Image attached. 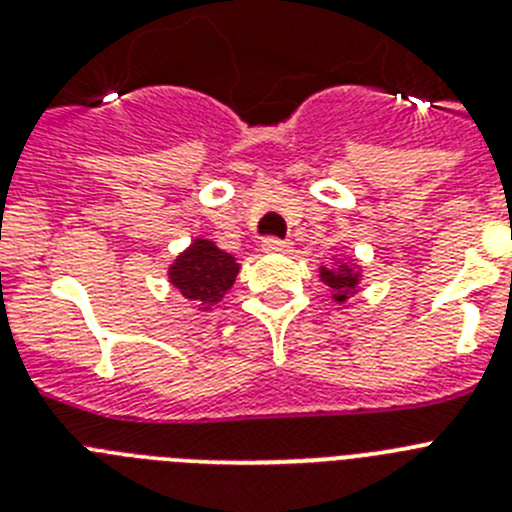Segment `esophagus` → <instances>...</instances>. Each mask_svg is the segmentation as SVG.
Listing matches in <instances>:
<instances>
[{"label": "esophagus", "instance_id": "obj_1", "mask_svg": "<svg viewBox=\"0 0 512 512\" xmlns=\"http://www.w3.org/2000/svg\"><path fill=\"white\" fill-rule=\"evenodd\" d=\"M289 248H292V243L279 241V238H264V243H261L264 253H287Z\"/></svg>", "mask_w": 512, "mask_h": 512}]
</instances>
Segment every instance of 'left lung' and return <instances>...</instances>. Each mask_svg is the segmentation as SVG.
Segmentation results:
<instances>
[{"mask_svg": "<svg viewBox=\"0 0 512 512\" xmlns=\"http://www.w3.org/2000/svg\"><path fill=\"white\" fill-rule=\"evenodd\" d=\"M361 264L346 256H333L330 264L320 266V282L330 289V300L336 305H346L361 289Z\"/></svg>", "mask_w": 512, "mask_h": 512, "instance_id": "8db88e82", "label": "left lung"}]
</instances>
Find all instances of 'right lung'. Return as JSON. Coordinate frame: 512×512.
I'll return each instance as SVG.
<instances>
[{"instance_id": "add662e5", "label": "right lung", "mask_w": 512, "mask_h": 512, "mask_svg": "<svg viewBox=\"0 0 512 512\" xmlns=\"http://www.w3.org/2000/svg\"><path fill=\"white\" fill-rule=\"evenodd\" d=\"M241 264L233 253L215 246V241L194 238L169 264V284L197 312H210L223 302L225 292L235 284Z\"/></svg>"}]
</instances>
